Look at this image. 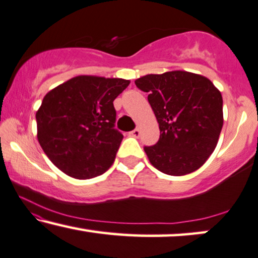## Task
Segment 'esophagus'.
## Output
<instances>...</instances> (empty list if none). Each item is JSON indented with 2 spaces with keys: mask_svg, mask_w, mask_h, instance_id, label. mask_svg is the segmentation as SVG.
<instances>
[{
  "mask_svg": "<svg viewBox=\"0 0 258 258\" xmlns=\"http://www.w3.org/2000/svg\"><path fill=\"white\" fill-rule=\"evenodd\" d=\"M130 134L132 137H134V138H139V136H140V130L139 128H136V130H133L132 132H130Z\"/></svg>",
  "mask_w": 258,
  "mask_h": 258,
  "instance_id": "obj_1",
  "label": "esophagus"
}]
</instances>
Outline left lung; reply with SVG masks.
Here are the masks:
<instances>
[{"mask_svg": "<svg viewBox=\"0 0 258 258\" xmlns=\"http://www.w3.org/2000/svg\"><path fill=\"white\" fill-rule=\"evenodd\" d=\"M136 85L148 93L160 128L158 143L144 147L151 164L173 176L200 168L223 126L221 92L205 76L182 70L143 76Z\"/></svg>", "mask_w": 258, "mask_h": 258, "instance_id": "1", "label": "left lung"}]
</instances>
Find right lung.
Here are the masks:
<instances>
[{
	"mask_svg": "<svg viewBox=\"0 0 258 258\" xmlns=\"http://www.w3.org/2000/svg\"><path fill=\"white\" fill-rule=\"evenodd\" d=\"M130 81L77 76L56 86L36 112L37 139L50 161L75 179L110 168L122 134L114 128L113 100Z\"/></svg>",
	"mask_w": 258,
	"mask_h": 258,
	"instance_id": "add662e5",
	"label": "right lung"
}]
</instances>
